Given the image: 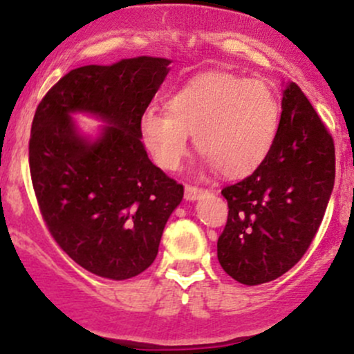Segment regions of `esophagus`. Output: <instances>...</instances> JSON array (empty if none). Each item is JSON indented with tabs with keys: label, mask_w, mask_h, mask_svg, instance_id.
<instances>
[{
	"label": "esophagus",
	"mask_w": 354,
	"mask_h": 354,
	"mask_svg": "<svg viewBox=\"0 0 354 354\" xmlns=\"http://www.w3.org/2000/svg\"><path fill=\"white\" fill-rule=\"evenodd\" d=\"M201 194H204V189L196 187V185H185L184 196L187 201H196V199H198Z\"/></svg>",
	"instance_id": "34e87169"
}]
</instances>
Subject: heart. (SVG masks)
I'll list each match as a JSON object with an SVG mask.
<instances>
[{"label":"heart","mask_w":354,"mask_h":354,"mask_svg":"<svg viewBox=\"0 0 354 354\" xmlns=\"http://www.w3.org/2000/svg\"><path fill=\"white\" fill-rule=\"evenodd\" d=\"M169 112L148 107L140 131L163 170H177L189 151V134L209 167L225 177L256 172L272 150L281 119L274 90L262 80L204 73L177 88Z\"/></svg>","instance_id":"heart-1"}]
</instances>
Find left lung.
Masks as SVG:
<instances>
[{
	"mask_svg": "<svg viewBox=\"0 0 354 354\" xmlns=\"http://www.w3.org/2000/svg\"><path fill=\"white\" fill-rule=\"evenodd\" d=\"M281 109L264 163L221 191L228 220L218 239V261L247 286L279 278L304 257L336 177L333 136L297 83L283 90Z\"/></svg>",
	"mask_w": 354,
	"mask_h": 354,
	"instance_id": "1",
	"label": "left lung"
}]
</instances>
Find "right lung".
Listing matches in <instances>:
<instances>
[{
	"label": "right lung",
	"instance_id": "1",
	"mask_svg": "<svg viewBox=\"0 0 354 354\" xmlns=\"http://www.w3.org/2000/svg\"><path fill=\"white\" fill-rule=\"evenodd\" d=\"M165 57L82 66L42 98L28 141L32 185L44 221L76 264L102 278L129 279L155 261L184 187L153 165L140 119L170 71ZM88 111L108 122L95 142L71 119Z\"/></svg>",
	"mask_w": 354,
	"mask_h": 354
}]
</instances>
